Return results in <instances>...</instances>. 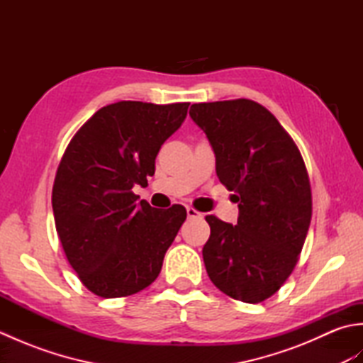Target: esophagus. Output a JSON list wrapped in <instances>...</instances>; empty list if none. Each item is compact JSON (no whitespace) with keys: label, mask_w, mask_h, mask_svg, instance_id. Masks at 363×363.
<instances>
[{"label":"esophagus","mask_w":363,"mask_h":363,"mask_svg":"<svg viewBox=\"0 0 363 363\" xmlns=\"http://www.w3.org/2000/svg\"><path fill=\"white\" fill-rule=\"evenodd\" d=\"M187 217L189 218H201L203 215L199 213L196 209H194V207H187Z\"/></svg>","instance_id":"obj_1"}]
</instances>
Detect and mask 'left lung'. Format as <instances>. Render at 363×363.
I'll return each instance as SVG.
<instances>
[{
  "label": "left lung",
  "mask_w": 363,
  "mask_h": 363,
  "mask_svg": "<svg viewBox=\"0 0 363 363\" xmlns=\"http://www.w3.org/2000/svg\"><path fill=\"white\" fill-rule=\"evenodd\" d=\"M217 157V176L238 203L233 226L207 215L203 248L211 281L228 296L257 304L295 268L312 218L303 156L274 115L251 99L191 104Z\"/></svg>",
  "instance_id": "obj_1"
}]
</instances>
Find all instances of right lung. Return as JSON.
<instances>
[{
  "label": "right lung",
  "instance_id": "right-lung-1",
  "mask_svg": "<svg viewBox=\"0 0 363 363\" xmlns=\"http://www.w3.org/2000/svg\"><path fill=\"white\" fill-rule=\"evenodd\" d=\"M190 103L118 101L101 107L68 143L52 186V212L65 256L86 287L101 298L148 287L186 207L154 209L134 195L148 186L156 156L186 120Z\"/></svg>",
  "mask_w": 363,
  "mask_h": 363
}]
</instances>
